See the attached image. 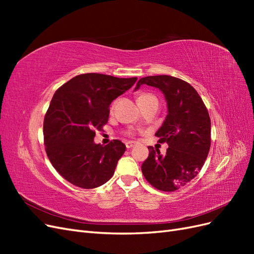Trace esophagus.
Here are the masks:
<instances>
[{
  "mask_svg": "<svg viewBox=\"0 0 254 254\" xmlns=\"http://www.w3.org/2000/svg\"><path fill=\"white\" fill-rule=\"evenodd\" d=\"M135 144H136L135 142H132V141H128V142H126V147H127L128 149H129V148H132Z\"/></svg>",
  "mask_w": 254,
  "mask_h": 254,
  "instance_id": "obj_1",
  "label": "esophagus"
}]
</instances>
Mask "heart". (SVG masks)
Wrapping results in <instances>:
<instances>
[{"instance_id":"b5f03b06","label":"heart","mask_w":254,"mask_h":254,"mask_svg":"<svg viewBox=\"0 0 254 254\" xmlns=\"http://www.w3.org/2000/svg\"><path fill=\"white\" fill-rule=\"evenodd\" d=\"M145 96H151V95H150V94H141V95H140L139 97H145ZM139 97H137V98H139ZM129 133H130V134H131L132 132H129Z\"/></svg>"}]
</instances>
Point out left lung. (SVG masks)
<instances>
[{
	"label": "left lung",
	"mask_w": 254,
	"mask_h": 254,
	"mask_svg": "<svg viewBox=\"0 0 254 254\" xmlns=\"http://www.w3.org/2000/svg\"><path fill=\"white\" fill-rule=\"evenodd\" d=\"M142 84L162 91L167 103V115L156 132L160 143H167L166 155L148 146V158L142 173L153 188L174 191L193 180L201 170L211 146V120L197 91L187 81L168 75L141 78Z\"/></svg>",
	"instance_id": "left-lung-1"
}]
</instances>
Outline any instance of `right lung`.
Listing matches in <instances>:
<instances>
[{
  "label": "right lung",
  "instance_id": "add662e5",
  "mask_svg": "<svg viewBox=\"0 0 254 254\" xmlns=\"http://www.w3.org/2000/svg\"><path fill=\"white\" fill-rule=\"evenodd\" d=\"M136 79L87 73L75 76L55 92L44 117V145L52 165L66 181L81 189H95L113 176L126 146L120 140L106 146L95 144V131L108 122L113 99Z\"/></svg>",
  "mask_w": 254,
  "mask_h": 254
}]
</instances>
